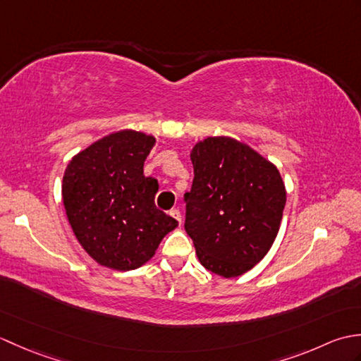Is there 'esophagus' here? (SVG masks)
<instances>
[{
  "label": "esophagus",
  "instance_id": "34e87169",
  "mask_svg": "<svg viewBox=\"0 0 361 361\" xmlns=\"http://www.w3.org/2000/svg\"><path fill=\"white\" fill-rule=\"evenodd\" d=\"M169 216H171V217H173L176 221H178V224L181 225V212L178 211V209H176V208H173V209H171V211H169Z\"/></svg>",
  "mask_w": 361,
  "mask_h": 361
}]
</instances>
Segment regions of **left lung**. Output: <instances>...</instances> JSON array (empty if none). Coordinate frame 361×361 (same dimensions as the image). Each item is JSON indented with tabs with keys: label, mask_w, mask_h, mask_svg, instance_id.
<instances>
[{
	"label": "left lung",
	"mask_w": 361,
	"mask_h": 361,
	"mask_svg": "<svg viewBox=\"0 0 361 361\" xmlns=\"http://www.w3.org/2000/svg\"><path fill=\"white\" fill-rule=\"evenodd\" d=\"M185 229L200 264L224 278L251 270L278 235L287 194L281 173L250 145L211 136L190 152Z\"/></svg>",
	"instance_id": "left-lung-1"
}]
</instances>
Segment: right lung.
Wrapping results in <instances>:
<instances>
[{
    "instance_id": "obj_1",
    "label": "right lung",
    "mask_w": 361,
    "mask_h": 361,
    "mask_svg": "<svg viewBox=\"0 0 361 361\" xmlns=\"http://www.w3.org/2000/svg\"><path fill=\"white\" fill-rule=\"evenodd\" d=\"M155 137L135 130L104 136L68 164L62 197L79 243L99 265L128 271L155 255L178 221L155 206L158 181L144 175Z\"/></svg>"
}]
</instances>
